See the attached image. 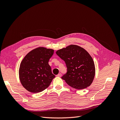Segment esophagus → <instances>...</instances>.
<instances>
[{
	"label": "esophagus",
	"instance_id": "1",
	"mask_svg": "<svg viewBox=\"0 0 120 120\" xmlns=\"http://www.w3.org/2000/svg\"><path fill=\"white\" fill-rule=\"evenodd\" d=\"M57 76L58 77H61V74H58L57 75Z\"/></svg>",
	"mask_w": 120,
	"mask_h": 120
}]
</instances>
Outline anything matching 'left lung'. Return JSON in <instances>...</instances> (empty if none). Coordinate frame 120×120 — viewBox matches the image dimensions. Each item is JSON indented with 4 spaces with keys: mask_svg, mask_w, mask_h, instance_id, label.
Here are the masks:
<instances>
[{
    "mask_svg": "<svg viewBox=\"0 0 120 120\" xmlns=\"http://www.w3.org/2000/svg\"><path fill=\"white\" fill-rule=\"evenodd\" d=\"M57 55L66 63L67 72L61 79L77 90L84 89L92 84L95 75L93 58L82 47L71 45L57 50Z\"/></svg>",
    "mask_w": 120,
    "mask_h": 120,
    "instance_id": "left-lung-1",
    "label": "left lung"
}]
</instances>
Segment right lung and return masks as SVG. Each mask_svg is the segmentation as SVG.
<instances>
[{
	"label": "right lung",
	"instance_id": "1",
	"mask_svg": "<svg viewBox=\"0 0 120 120\" xmlns=\"http://www.w3.org/2000/svg\"><path fill=\"white\" fill-rule=\"evenodd\" d=\"M53 52L52 49L38 47L29 52L21 61L19 69V79L28 91L41 92L48 88L55 78L49 64Z\"/></svg>",
	"mask_w": 120,
	"mask_h": 120
}]
</instances>
